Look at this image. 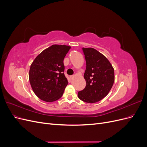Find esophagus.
Instances as JSON below:
<instances>
[{"label":"esophagus","mask_w":147,"mask_h":147,"mask_svg":"<svg viewBox=\"0 0 147 147\" xmlns=\"http://www.w3.org/2000/svg\"><path fill=\"white\" fill-rule=\"evenodd\" d=\"M74 75H70V76L69 77V78H70V80H72V79L74 78Z\"/></svg>","instance_id":"1"}]
</instances>
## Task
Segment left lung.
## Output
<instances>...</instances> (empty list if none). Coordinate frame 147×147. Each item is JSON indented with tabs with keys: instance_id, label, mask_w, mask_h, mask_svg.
Listing matches in <instances>:
<instances>
[{
	"instance_id": "1",
	"label": "left lung",
	"mask_w": 147,
	"mask_h": 147,
	"mask_svg": "<svg viewBox=\"0 0 147 147\" xmlns=\"http://www.w3.org/2000/svg\"><path fill=\"white\" fill-rule=\"evenodd\" d=\"M86 67V85L78 92V98L87 103L99 102L109 94L115 81L114 69L107 57L92 48H82Z\"/></svg>"
}]
</instances>
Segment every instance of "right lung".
<instances>
[{
    "mask_svg": "<svg viewBox=\"0 0 147 147\" xmlns=\"http://www.w3.org/2000/svg\"><path fill=\"white\" fill-rule=\"evenodd\" d=\"M70 46L53 45L39 54L30 65L29 82L39 99L54 102L63 96L67 85L65 77L64 59Z\"/></svg>",
    "mask_w": 147,
    "mask_h": 147,
    "instance_id": "add662e5",
    "label": "right lung"
}]
</instances>
